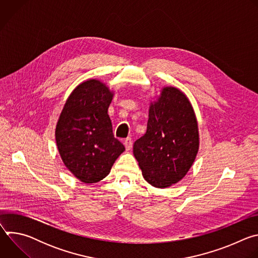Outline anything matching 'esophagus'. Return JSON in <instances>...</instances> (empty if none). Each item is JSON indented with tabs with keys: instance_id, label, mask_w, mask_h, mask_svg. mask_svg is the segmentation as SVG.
I'll return each mask as SVG.
<instances>
[{
	"instance_id": "1",
	"label": "esophagus",
	"mask_w": 258,
	"mask_h": 258,
	"mask_svg": "<svg viewBox=\"0 0 258 258\" xmlns=\"http://www.w3.org/2000/svg\"><path fill=\"white\" fill-rule=\"evenodd\" d=\"M124 146H125V149L126 151H130L132 149V146H133V140L131 138H126L124 140Z\"/></svg>"
}]
</instances>
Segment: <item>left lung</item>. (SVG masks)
<instances>
[{
  "label": "left lung",
  "instance_id": "obj_1",
  "mask_svg": "<svg viewBox=\"0 0 258 258\" xmlns=\"http://www.w3.org/2000/svg\"><path fill=\"white\" fill-rule=\"evenodd\" d=\"M199 150V130L193 106L180 90L164 87L151 101L147 131L134 144V156L144 178L155 188L178 182Z\"/></svg>",
  "mask_w": 258,
  "mask_h": 258
}]
</instances>
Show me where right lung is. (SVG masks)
Here are the masks:
<instances>
[{
    "label": "right lung",
    "instance_id": "right-lung-1",
    "mask_svg": "<svg viewBox=\"0 0 258 258\" xmlns=\"http://www.w3.org/2000/svg\"><path fill=\"white\" fill-rule=\"evenodd\" d=\"M114 96L106 84L88 80L67 98L58 118L55 138L67 169L85 183L106 177L125 150L114 138L108 108Z\"/></svg>",
    "mask_w": 258,
    "mask_h": 258
}]
</instances>
